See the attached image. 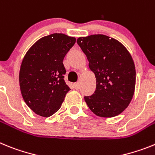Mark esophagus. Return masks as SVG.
Wrapping results in <instances>:
<instances>
[{
    "label": "esophagus",
    "mask_w": 155,
    "mask_h": 155,
    "mask_svg": "<svg viewBox=\"0 0 155 155\" xmlns=\"http://www.w3.org/2000/svg\"><path fill=\"white\" fill-rule=\"evenodd\" d=\"M73 87H74V88L76 89V90H79V83H74Z\"/></svg>",
    "instance_id": "34e87169"
}]
</instances>
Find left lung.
I'll return each instance as SVG.
<instances>
[{
  "label": "left lung",
  "mask_w": 155,
  "mask_h": 155,
  "mask_svg": "<svg viewBox=\"0 0 155 155\" xmlns=\"http://www.w3.org/2000/svg\"><path fill=\"white\" fill-rule=\"evenodd\" d=\"M77 44L87 56L96 78V91L84 100L100 117L118 115L131 102L135 91L136 69L128 50L119 41L103 34L79 37Z\"/></svg>",
  "instance_id": "8db88e82"
}]
</instances>
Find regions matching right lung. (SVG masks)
I'll use <instances>...</instances> for the list:
<instances>
[{"label":"right lung","instance_id":"right-lung-1","mask_svg":"<svg viewBox=\"0 0 155 155\" xmlns=\"http://www.w3.org/2000/svg\"><path fill=\"white\" fill-rule=\"evenodd\" d=\"M75 37L53 33L40 38L24 56L19 85L24 101L33 112L49 117L57 112L70 88L64 80L63 59Z\"/></svg>","mask_w":155,"mask_h":155}]
</instances>
